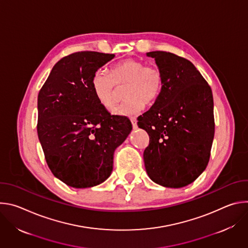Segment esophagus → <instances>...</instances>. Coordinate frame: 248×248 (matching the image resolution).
<instances>
[{
	"mask_svg": "<svg viewBox=\"0 0 248 248\" xmlns=\"http://www.w3.org/2000/svg\"><path fill=\"white\" fill-rule=\"evenodd\" d=\"M130 121H131V124H132V127H133V129H135V128L137 127V122H136V119H135V118H131V119H130Z\"/></svg>",
	"mask_w": 248,
	"mask_h": 248,
	"instance_id": "1",
	"label": "esophagus"
}]
</instances>
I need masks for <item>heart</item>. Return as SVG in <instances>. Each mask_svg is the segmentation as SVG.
I'll list each match as a JSON object with an SVG mask.
<instances>
[{"instance_id": "obj_1", "label": "heart", "mask_w": 248, "mask_h": 248, "mask_svg": "<svg viewBox=\"0 0 248 248\" xmlns=\"http://www.w3.org/2000/svg\"><path fill=\"white\" fill-rule=\"evenodd\" d=\"M163 83V73L158 66L146 65L134 59H126L114 65L110 76L97 70L91 79L96 99L107 110H111L115 104L116 85L126 84V100L113 109L114 115L123 117L134 116L144 109L146 103H155L162 93Z\"/></svg>"}]
</instances>
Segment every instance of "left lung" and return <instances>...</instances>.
<instances>
[{"instance_id": "left-lung-1", "label": "left lung", "mask_w": 248, "mask_h": 248, "mask_svg": "<svg viewBox=\"0 0 248 248\" xmlns=\"http://www.w3.org/2000/svg\"><path fill=\"white\" fill-rule=\"evenodd\" d=\"M164 77L163 90L152 107L138 118L149 134L144 165L156 184L180 188L206 169L213 143L214 102L211 87L186 59L163 51L146 53Z\"/></svg>"}]
</instances>
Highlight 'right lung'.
I'll use <instances>...</instances> for the list:
<instances>
[{
    "label": "right lung",
    "mask_w": 248,
    "mask_h": 248,
    "mask_svg": "<svg viewBox=\"0 0 248 248\" xmlns=\"http://www.w3.org/2000/svg\"><path fill=\"white\" fill-rule=\"evenodd\" d=\"M114 54L78 52L60 60L38 94L37 132L57 179L75 188L98 186L113 170L114 152L132 129L111 116L91 86L95 72Z\"/></svg>",
    "instance_id": "right-lung-1"
}]
</instances>
